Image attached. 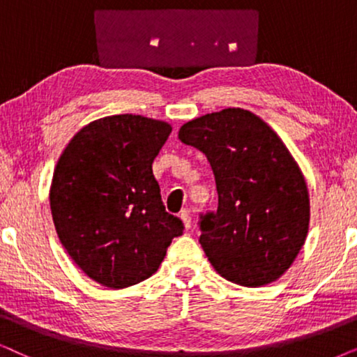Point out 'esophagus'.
Instances as JSON below:
<instances>
[{"label":"esophagus","instance_id":"esophagus-1","mask_svg":"<svg viewBox=\"0 0 357 357\" xmlns=\"http://www.w3.org/2000/svg\"><path fill=\"white\" fill-rule=\"evenodd\" d=\"M180 219H182L183 221V226H185V229H190L192 227V218H190V213H188V209H182V211H180Z\"/></svg>","mask_w":357,"mask_h":357}]
</instances>
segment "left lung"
Wrapping results in <instances>:
<instances>
[{
	"label": "left lung",
	"instance_id": "1",
	"mask_svg": "<svg viewBox=\"0 0 357 357\" xmlns=\"http://www.w3.org/2000/svg\"><path fill=\"white\" fill-rule=\"evenodd\" d=\"M211 164L218 209L199 216V243L214 270L247 287L275 281L309 232L304 175L280 136L252 112L224 109L178 131Z\"/></svg>",
	"mask_w": 357,
	"mask_h": 357
}]
</instances>
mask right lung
<instances>
[{
    "label": "right lung",
    "instance_id": "1",
    "mask_svg": "<svg viewBox=\"0 0 357 357\" xmlns=\"http://www.w3.org/2000/svg\"><path fill=\"white\" fill-rule=\"evenodd\" d=\"M172 126L141 115L91 121L58 159L50 188L61 245L110 289L153 276L183 222L165 211L153 162Z\"/></svg>",
    "mask_w": 357,
    "mask_h": 357
}]
</instances>
